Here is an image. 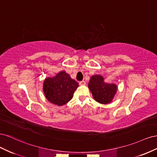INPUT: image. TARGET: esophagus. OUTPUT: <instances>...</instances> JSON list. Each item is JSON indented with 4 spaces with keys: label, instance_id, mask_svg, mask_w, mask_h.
Returning <instances> with one entry per match:
<instances>
[{
    "label": "esophagus",
    "instance_id": "obj_1",
    "mask_svg": "<svg viewBox=\"0 0 157 157\" xmlns=\"http://www.w3.org/2000/svg\"><path fill=\"white\" fill-rule=\"evenodd\" d=\"M79 84L80 86H84V85L86 84V82H85V81H84V80H82V81L79 82Z\"/></svg>",
    "mask_w": 157,
    "mask_h": 157
}]
</instances>
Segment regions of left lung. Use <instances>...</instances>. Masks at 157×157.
<instances>
[{
  "instance_id": "1",
  "label": "left lung",
  "mask_w": 157,
  "mask_h": 157,
  "mask_svg": "<svg viewBox=\"0 0 157 157\" xmlns=\"http://www.w3.org/2000/svg\"><path fill=\"white\" fill-rule=\"evenodd\" d=\"M88 88L95 100L101 104L110 103L117 90L116 84L105 82L102 76L98 75H94L90 78Z\"/></svg>"
}]
</instances>
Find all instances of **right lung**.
Here are the masks:
<instances>
[{
  "mask_svg": "<svg viewBox=\"0 0 157 157\" xmlns=\"http://www.w3.org/2000/svg\"><path fill=\"white\" fill-rule=\"evenodd\" d=\"M78 83L65 71H61L54 77H47L43 83V90L48 101L58 106L63 105L73 97Z\"/></svg>",
  "mask_w": 157,
  "mask_h": 157,
  "instance_id": "obj_1",
  "label": "right lung"
}]
</instances>
